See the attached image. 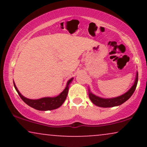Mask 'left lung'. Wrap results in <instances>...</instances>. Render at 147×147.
Listing matches in <instances>:
<instances>
[{
  "label": "left lung",
  "mask_w": 147,
  "mask_h": 147,
  "mask_svg": "<svg viewBox=\"0 0 147 147\" xmlns=\"http://www.w3.org/2000/svg\"><path fill=\"white\" fill-rule=\"evenodd\" d=\"M138 82V73L137 72V75H136V81H135V83L133 84V86L131 87V88L127 92H126L124 95L119 96V97H115V98H112V99H103L100 98V97H97L93 94H92L91 92H89V98L91 100V102L93 103L94 104H95L96 106H98L99 107H104V108H109V107H113V106H119L123 104L124 102H125L126 100H128L130 97H131V95H133V92H134L135 90H136V86H137Z\"/></svg>",
  "instance_id": "8db88e82"
}]
</instances>
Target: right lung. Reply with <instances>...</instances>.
<instances>
[{"instance_id": "obj_1", "label": "right lung", "mask_w": 147, "mask_h": 147, "mask_svg": "<svg viewBox=\"0 0 147 147\" xmlns=\"http://www.w3.org/2000/svg\"><path fill=\"white\" fill-rule=\"evenodd\" d=\"M72 81V79H70L68 81L67 86L64 89L63 92L60 94L59 95L55 97H44L39 99H30L23 97L18 90L17 88L14 83V86L16 90L17 91L18 95L22 99V100L24 102L25 104H28V106H31L34 109L38 111H50L56 109L57 108L60 107L63 104V103L65 102L66 99L67 95H68V92L69 89V84Z\"/></svg>"}]
</instances>
